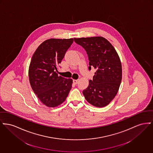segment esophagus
<instances>
[{
  "label": "esophagus",
  "mask_w": 153,
  "mask_h": 153,
  "mask_svg": "<svg viewBox=\"0 0 153 153\" xmlns=\"http://www.w3.org/2000/svg\"><path fill=\"white\" fill-rule=\"evenodd\" d=\"M79 81V79H77V80H73V82L75 84H77L78 83V82Z\"/></svg>",
  "instance_id": "obj_1"
}]
</instances>
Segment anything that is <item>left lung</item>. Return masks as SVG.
I'll list each match as a JSON object with an SVG mask.
<instances>
[{"label":"left lung","mask_w":153,"mask_h":153,"mask_svg":"<svg viewBox=\"0 0 153 153\" xmlns=\"http://www.w3.org/2000/svg\"><path fill=\"white\" fill-rule=\"evenodd\" d=\"M74 42L86 51L89 70H97L93 80L82 91L91 105L103 108L114 98L122 80V66L116 50L105 38L97 36L74 38Z\"/></svg>","instance_id":"obj_1"}]
</instances>
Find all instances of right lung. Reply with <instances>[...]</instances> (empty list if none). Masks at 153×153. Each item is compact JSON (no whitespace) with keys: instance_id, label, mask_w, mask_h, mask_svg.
<instances>
[{"instance_id":"obj_1","label":"right lung","mask_w":153,"mask_h":153,"mask_svg":"<svg viewBox=\"0 0 153 153\" xmlns=\"http://www.w3.org/2000/svg\"><path fill=\"white\" fill-rule=\"evenodd\" d=\"M73 39H50L39 45L29 67L30 86L46 106L55 108L66 100L72 88L73 80L58 75V68Z\"/></svg>"}]
</instances>
